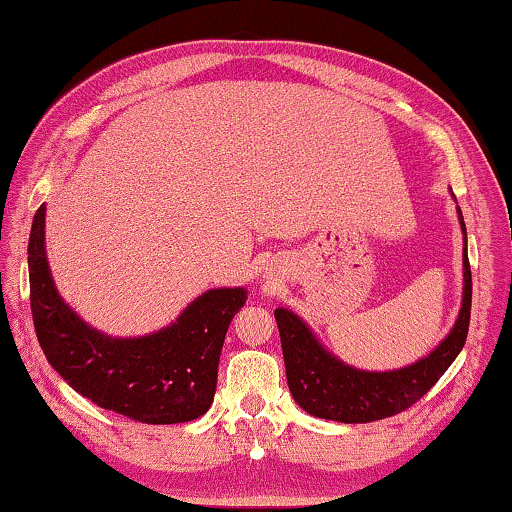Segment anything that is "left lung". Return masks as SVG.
I'll return each mask as SVG.
<instances>
[{
    "label": "left lung",
    "mask_w": 512,
    "mask_h": 512,
    "mask_svg": "<svg viewBox=\"0 0 512 512\" xmlns=\"http://www.w3.org/2000/svg\"><path fill=\"white\" fill-rule=\"evenodd\" d=\"M458 219L465 235L463 212L458 207ZM472 309V271L467 259V237L463 250V302L458 318L436 350L411 366L370 372L343 363L339 357L323 348L316 334L307 327L305 320L293 311L277 307L275 320L280 329L284 366L293 400L309 415L345 424L375 422L391 418L409 409L431 386L445 375L458 352L463 350L470 327Z\"/></svg>",
    "instance_id": "left-lung-1"
}]
</instances>
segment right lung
I'll list each match as a JSON object with an SVG mask.
<instances>
[{
  "label": "right lung",
  "mask_w": 512,
  "mask_h": 512,
  "mask_svg": "<svg viewBox=\"0 0 512 512\" xmlns=\"http://www.w3.org/2000/svg\"><path fill=\"white\" fill-rule=\"evenodd\" d=\"M45 212L40 205L33 216L29 284L33 325L51 368L79 395L135 422L201 418L212 406L225 332L246 305V289H210L158 332L115 339L58 296L45 250Z\"/></svg>",
  "instance_id": "1"
}]
</instances>
